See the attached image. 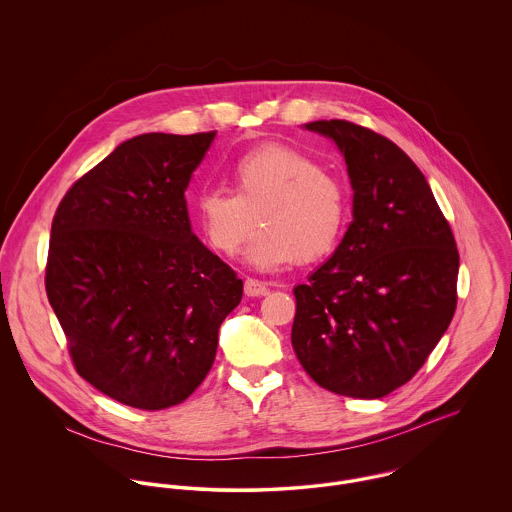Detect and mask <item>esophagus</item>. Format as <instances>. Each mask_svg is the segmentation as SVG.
I'll return each mask as SVG.
<instances>
[{"mask_svg":"<svg viewBox=\"0 0 512 512\" xmlns=\"http://www.w3.org/2000/svg\"><path fill=\"white\" fill-rule=\"evenodd\" d=\"M244 293L250 295V297L266 295V293H268V284H266V282H260V280H254V278H248V280L244 282Z\"/></svg>","mask_w":512,"mask_h":512,"instance_id":"esophagus-1","label":"esophagus"}]
</instances>
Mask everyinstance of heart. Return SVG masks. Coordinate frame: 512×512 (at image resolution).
I'll return each mask as SVG.
<instances>
[{"instance_id": "obj_1", "label": "heart", "mask_w": 512, "mask_h": 512, "mask_svg": "<svg viewBox=\"0 0 512 512\" xmlns=\"http://www.w3.org/2000/svg\"><path fill=\"white\" fill-rule=\"evenodd\" d=\"M234 191L207 187L195 199V213L209 244L234 256L256 228L246 260L270 270L315 262L337 246L349 220V195L339 177L293 147H256L232 165Z\"/></svg>"}]
</instances>
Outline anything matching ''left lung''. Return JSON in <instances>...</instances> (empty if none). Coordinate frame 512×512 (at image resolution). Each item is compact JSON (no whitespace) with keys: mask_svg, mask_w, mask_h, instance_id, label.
<instances>
[{"mask_svg":"<svg viewBox=\"0 0 512 512\" xmlns=\"http://www.w3.org/2000/svg\"><path fill=\"white\" fill-rule=\"evenodd\" d=\"M305 128L341 149L353 222L333 256L293 288V351L319 386L382 398L422 368L447 331L459 252L424 173L394 142L347 120Z\"/></svg>","mask_w":512,"mask_h":512,"instance_id":"left-lung-1","label":"left lung"}]
</instances>
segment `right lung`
<instances>
[{
  "label": "right lung",
  "instance_id": "right-lung-1",
  "mask_svg": "<svg viewBox=\"0 0 512 512\" xmlns=\"http://www.w3.org/2000/svg\"><path fill=\"white\" fill-rule=\"evenodd\" d=\"M217 132L142 134L63 197L45 288L76 372L140 410L181 404L215 363L242 280L191 230L185 191Z\"/></svg>",
  "mask_w": 512,
  "mask_h": 512
}]
</instances>
